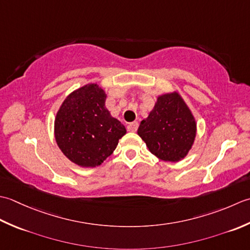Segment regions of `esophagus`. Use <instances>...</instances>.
Instances as JSON below:
<instances>
[{
    "label": "esophagus",
    "instance_id": "obj_1",
    "mask_svg": "<svg viewBox=\"0 0 250 250\" xmlns=\"http://www.w3.org/2000/svg\"><path fill=\"white\" fill-rule=\"evenodd\" d=\"M137 129H138V123H137V122H132V123H129L127 125V130L128 131L135 132L137 131Z\"/></svg>",
    "mask_w": 250,
    "mask_h": 250
}]
</instances>
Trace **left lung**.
Instances as JSON below:
<instances>
[{
  "label": "left lung",
  "instance_id": "8db88e82",
  "mask_svg": "<svg viewBox=\"0 0 250 250\" xmlns=\"http://www.w3.org/2000/svg\"><path fill=\"white\" fill-rule=\"evenodd\" d=\"M195 134V120L178 93L160 96L138 128L151 153L167 162L182 160L192 147Z\"/></svg>",
  "mask_w": 250,
  "mask_h": 250
}]
</instances>
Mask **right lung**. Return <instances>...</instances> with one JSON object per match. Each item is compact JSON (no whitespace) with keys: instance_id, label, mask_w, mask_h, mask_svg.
I'll list each match as a JSON object with an SVG mask.
<instances>
[{"instance_id":"1","label":"right lung","mask_w":250,"mask_h":250,"mask_svg":"<svg viewBox=\"0 0 250 250\" xmlns=\"http://www.w3.org/2000/svg\"><path fill=\"white\" fill-rule=\"evenodd\" d=\"M106 95L97 84L70 94L56 115L55 137L68 159L82 167L99 166L126 134L105 108Z\"/></svg>"}]
</instances>
